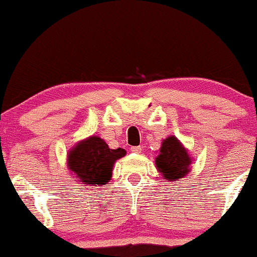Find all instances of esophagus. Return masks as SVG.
<instances>
[{"label": "esophagus", "instance_id": "34e87169", "mask_svg": "<svg viewBox=\"0 0 257 257\" xmlns=\"http://www.w3.org/2000/svg\"><path fill=\"white\" fill-rule=\"evenodd\" d=\"M131 152L132 153H141L142 152V147L139 146V147H131Z\"/></svg>", "mask_w": 257, "mask_h": 257}]
</instances>
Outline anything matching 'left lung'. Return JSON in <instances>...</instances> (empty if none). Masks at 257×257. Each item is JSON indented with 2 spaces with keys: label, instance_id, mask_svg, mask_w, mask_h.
I'll use <instances>...</instances> for the list:
<instances>
[{
  "label": "left lung",
  "instance_id": "obj_1",
  "mask_svg": "<svg viewBox=\"0 0 257 257\" xmlns=\"http://www.w3.org/2000/svg\"><path fill=\"white\" fill-rule=\"evenodd\" d=\"M192 158L189 151L175 136L163 140L159 154L156 158L157 170L168 181L180 180L189 174Z\"/></svg>",
  "mask_w": 257,
  "mask_h": 257
}]
</instances>
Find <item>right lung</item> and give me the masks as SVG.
Returning a JSON list of instances; mask_svg holds the SVG:
<instances>
[{"label":"right lung","mask_w":257,"mask_h":257,"mask_svg":"<svg viewBox=\"0 0 257 257\" xmlns=\"http://www.w3.org/2000/svg\"><path fill=\"white\" fill-rule=\"evenodd\" d=\"M125 154L123 148L111 150L103 139L90 136L68 151L67 168L77 181L87 186L106 184L111 179L115 162Z\"/></svg>","instance_id":"obj_1"}]
</instances>
